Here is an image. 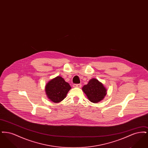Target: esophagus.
I'll use <instances>...</instances> for the list:
<instances>
[{"label":"esophagus","instance_id":"obj_1","mask_svg":"<svg viewBox=\"0 0 148 148\" xmlns=\"http://www.w3.org/2000/svg\"><path fill=\"white\" fill-rule=\"evenodd\" d=\"M82 86V85L80 84H77L74 85V87H77V88H80Z\"/></svg>","mask_w":148,"mask_h":148}]
</instances>
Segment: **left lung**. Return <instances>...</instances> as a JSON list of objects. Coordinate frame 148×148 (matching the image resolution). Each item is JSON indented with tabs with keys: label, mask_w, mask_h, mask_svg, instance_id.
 I'll list each match as a JSON object with an SVG mask.
<instances>
[{
	"label": "left lung",
	"mask_w": 148,
	"mask_h": 148,
	"mask_svg": "<svg viewBox=\"0 0 148 148\" xmlns=\"http://www.w3.org/2000/svg\"><path fill=\"white\" fill-rule=\"evenodd\" d=\"M82 90L88 99L94 103L102 100L106 94V89L98 79L92 78L82 88Z\"/></svg>",
	"instance_id": "1"
}]
</instances>
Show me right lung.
<instances>
[{"label":"right lung","mask_w":148,"mask_h":148,"mask_svg":"<svg viewBox=\"0 0 148 148\" xmlns=\"http://www.w3.org/2000/svg\"><path fill=\"white\" fill-rule=\"evenodd\" d=\"M71 86L60 76L51 79L45 86L47 97L54 103H59L66 97Z\"/></svg>","instance_id":"1"}]
</instances>
